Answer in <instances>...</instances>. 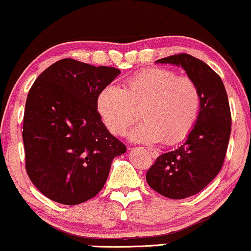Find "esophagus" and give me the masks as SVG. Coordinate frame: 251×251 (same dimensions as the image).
Here are the masks:
<instances>
[{"label":"esophagus","mask_w":251,"mask_h":251,"mask_svg":"<svg viewBox=\"0 0 251 251\" xmlns=\"http://www.w3.org/2000/svg\"><path fill=\"white\" fill-rule=\"evenodd\" d=\"M147 152H149L153 157H156V156H157V152H156L155 150H153V149H147Z\"/></svg>","instance_id":"1"}]
</instances>
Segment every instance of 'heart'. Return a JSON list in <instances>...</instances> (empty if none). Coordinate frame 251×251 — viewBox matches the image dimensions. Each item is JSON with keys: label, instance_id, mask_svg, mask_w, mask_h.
<instances>
[{"label": "heart", "instance_id": "obj_1", "mask_svg": "<svg viewBox=\"0 0 251 251\" xmlns=\"http://www.w3.org/2000/svg\"><path fill=\"white\" fill-rule=\"evenodd\" d=\"M201 94L188 76H178L168 68H147L126 78L120 89L107 85L99 92L97 109L106 128L121 135L138 119L129 132L137 143L174 145L184 140L198 121Z\"/></svg>", "mask_w": 251, "mask_h": 251}]
</instances>
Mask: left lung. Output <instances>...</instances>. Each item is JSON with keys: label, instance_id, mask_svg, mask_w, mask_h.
Returning <instances> with one entry per match:
<instances>
[{"label": "left lung", "instance_id": "1", "mask_svg": "<svg viewBox=\"0 0 251 251\" xmlns=\"http://www.w3.org/2000/svg\"><path fill=\"white\" fill-rule=\"evenodd\" d=\"M156 63L183 67L201 94L198 121L187 139L161 154L146 174L154 191L178 200L199 193L221 171L231 135V111L222 78L202 60L179 53Z\"/></svg>", "mask_w": 251, "mask_h": 251}]
</instances>
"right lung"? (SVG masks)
Masks as SVG:
<instances>
[{"label":"right lung","mask_w":251,"mask_h":251,"mask_svg":"<svg viewBox=\"0 0 251 251\" xmlns=\"http://www.w3.org/2000/svg\"><path fill=\"white\" fill-rule=\"evenodd\" d=\"M120 73L66 58L42 72L30 88L23 126L26 171L50 200L75 205L96 197L113 159L126 151L97 111L99 92Z\"/></svg>","instance_id":"obj_1"}]
</instances>
